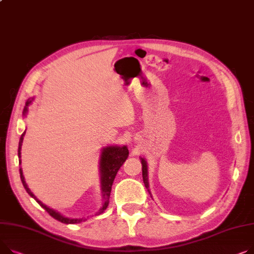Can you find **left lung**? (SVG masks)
I'll list each match as a JSON object with an SVG mask.
<instances>
[{"label":"left lung","mask_w":254,"mask_h":254,"mask_svg":"<svg viewBox=\"0 0 254 254\" xmlns=\"http://www.w3.org/2000/svg\"><path fill=\"white\" fill-rule=\"evenodd\" d=\"M142 160V176H143V182L145 184V187L148 189L149 186H148V179H147V164H146V161L141 158ZM148 192L150 193V191L148 190Z\"/></svg>","instance_id":"obj_1"}]
</instances>
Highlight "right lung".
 <instances>
[{"label": "right lung", "mask_w": 254, "mask_h": 254, "mask_svg": "<svg viewBox=\"0 0 254 254\" xmlns=\"http://www.w3.org/2000/svg\"><path fill=\"white\" fill-rule=\"evenodd\" d=\"M32 99H29L26 102V106L24 107V113H26L27 111V106L31 103ZM25 134V131H23V133L21 134L20 140H19V145H18V157H21V146H22V141H23V137ZM128 156V150L126 146L124 147H107L104 148L103 152H102V156H101V161H100V168H101V175H102V191H103V197H104V203L103 206L99 209V211L96 213V215H99L101 213H103L105 211V209L107 208L108 204H109V198H110V193H111V189H112V184L114 182V179L116 177V174L118 172V170L122 167V165L124 164V162L127 160ZM19 163H21V159L19 160ZM19 173H20V178H21V182L23 184V187L25 188L26 192L35 199L38 203L51 215L52 217H54L57 221L63 223V224H78L82 221H84L83 218H68L65 217L63 215H61L59 212H56L55 210L51 209L50 207L46 206L45 204H43L42 202L33 195L30 190L28 189L27 185L24 181V177L22 174V170L21 167L19 168Z\"/></svg>", "instance_id": "obj_1"}]
</instances>
